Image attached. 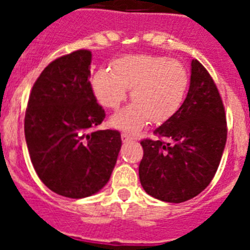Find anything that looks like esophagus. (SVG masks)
Masks as SVG:
<instances>
[{
  "mask_svg": "<svg viewBox=\"0 0 250 250\" xmlns=\"http://www.w3.org/2000/svg\"><path fill=\"white\" fill-rule=\"evenodd\" d=\"M121 139H123V141H129V140H132V135L131 134H129V132H123L121 134Z\"/></svg>",
  "mask_w": 250,
  "mask_h": 250,
  "instance_id": "obj_1",
  "label": "esophagus"
}]
</instances>
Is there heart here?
<instances>
[{
  "label": "heart",
  "mask_w": 250,
  "mask_h": 250,
  "mask_svg": "<svg viewBox=\"0 0 250 250\" xmlns=\"http://www.w3.org/2000/svg\"><path fill=\"white\" fill-rule=\"evenodd\" d=\"M111 70L101 68L91 86L99 103L118 109L127 89L132 103L114 115L111 124L136 131L150 120L163 123L173 116L185 99L189 75L180 61L155 55H129L115 60Z\"/></svg>",
  "instance_id": "obj_1"
}]
</instances>
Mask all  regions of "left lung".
<instances>
[{"instance_id":"1","label":"left lung","mask_w":250,"mask_h":250,"mask_svg":"<svg viewBox=\"0 0 250 250\" xmlns=\"http://www.w3.org/2000/svg\"><path fill=\"white\" fill-rule=\"evenodd\" d=\"M227 132L218 87L207 68L193 60L183 105L154 130L156 139L140 141L144 155L139 178L144 190L167 203L187 202L202 193L219 167Z\"/></svg>"}]
</instances>
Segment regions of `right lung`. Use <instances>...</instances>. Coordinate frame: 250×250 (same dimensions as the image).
<instances>
[{
  "mask_svg": "<svg viewBox=\"0 0 250 250\" xmlns=\"http://www.w3.org/2000/svg\"><path fill=\"white\" fill-rule=\"evenodd\" d=\"M91 52L77 50L45 67L31 90L25 138L35 171L59 195L80 199L109 182L119 151L118 130H98L105 111L90 83Z\"/></svg>",
  "mask_w": 250,
  "mask_h": 250,
  "instance_id": "1",
  "label": "right lung"
}]
</instances>
